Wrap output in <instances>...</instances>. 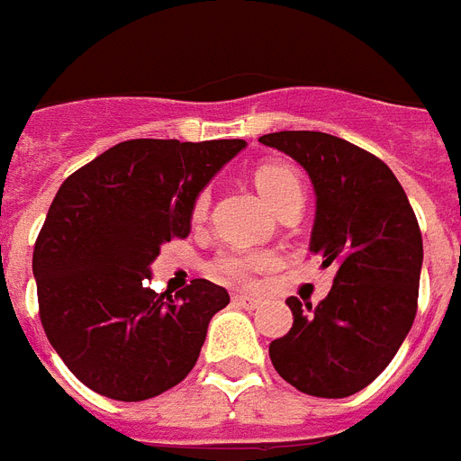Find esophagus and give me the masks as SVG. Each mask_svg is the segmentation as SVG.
Returning <instances> with one entry per match:
<instances>
[{"mask_svg":"<svg viewBox=\"0 0 461 461\" xmlns=\"http://www.w3.org/2000/svg\"><path fill=\"white\" fill-rule=\"evenodd\" d=\"M231 302L237 303V306H241V308H249V311H253V308L260 306L258 296H251V294H234V296H231Z\"/></svg>","mask_w":461,"mask_h":461,"instance_id":"esophagus-1","label":"esophagus"}]
</instances>
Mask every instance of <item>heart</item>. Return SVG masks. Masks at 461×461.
Instances as JSON below:
<instances>
[{
  "mask_svg": "<svg viewBox=\"0 0 461 461\" xmlns=\"http://www.w3.org/2000/svg\"><path fill=\"white\" fill-rule=\"evenodd\" d=\"M256 186H258L260 195L266 198V203L270 208H277V203L285 201L287 195L302 191V181H299V174L287 165H263L258 167L256 172ZM210 194L208 191H201L198 198L194 203V217H203L205 210H208ZM267 266V258L263 256H251V253H230V256H222V258L215 260V270L220 277L234 282H249L253 275L258 273L260 267Z\"/></svg>",
  "mask_w": 461,
  "mask_h": 461,
  "instance_id": "heart-1",
  "label": "heart"
}]
</instances>
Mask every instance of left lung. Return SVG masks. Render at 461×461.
<instances>
[{
  "label": "left lung",
  "instance_id": "left-lung-1",
  "mask_svg": "<svg viewBox=\"0 0 461 461\" xmlns=\"http://www.w3.org/2000/svg\"><path fill=\"white\" fill-rule=\"evenodd\" d=\"M263 146L296 159L311 176V251L335 266L318 306L287 303L294 325L270 342V361L289 385L339 400L385 371L411 330L423 263L421 230L393 169L349 140L321 131H277Z\"/></svg>",
  "mask_w": 461,
  "mask_h": 461
}]
</instances>
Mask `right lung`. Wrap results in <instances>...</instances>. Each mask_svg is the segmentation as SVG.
<instances>
[{
	"label": "right lung",
	"instance_id": "add662e5",
	"mask_svg": "<svg viewBox=\"0 0 461 461\" xmlns=\"http://www.w3.org/2000/svg\"><path fill=\"white\" fill-rule=\"evenodd\" d=\"M246 140L117 143L59 186L32 251L40 321L68 371L119 402L150 400L194 368L227 289L148 287L159 246L188 237L194 203Z\"/></svg>",
	"mask_w": 461,
	"mask_h": 461
}]
</instances>
